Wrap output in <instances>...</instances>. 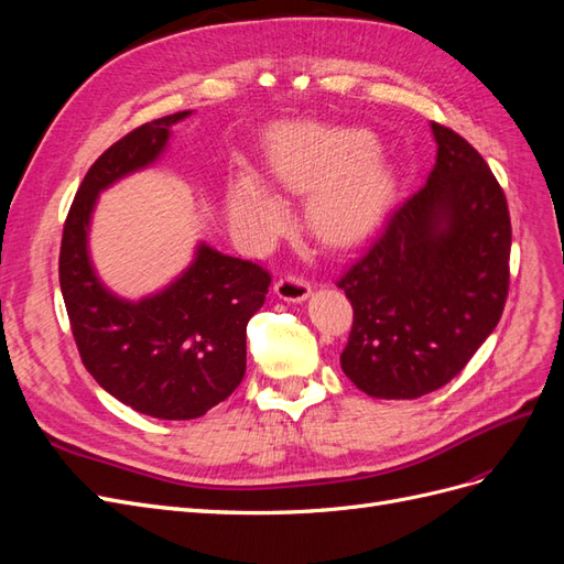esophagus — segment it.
Masks as SVG:
<instances>
[{
    "label": "esophagus",
    "mask_w": 564,
    "mask_h": 564,
    "mask_svg": "<svg viewBox=\"0 0 564 564\" xmlns=\"http://www.w3.org/2000/svg\"><path fill=\"white\" fill-rule=\"evenodd\" d=\"M275 294L284 301H305L311 296V282L296 275V272H284L282 278L275 280Z\"/></svg>",
    "instance_id": "34e87169"
}]
</instances>
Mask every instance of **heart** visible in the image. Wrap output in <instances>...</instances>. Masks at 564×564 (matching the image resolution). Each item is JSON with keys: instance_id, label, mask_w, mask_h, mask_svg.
Returning a JSON list of instances; mask_svg holds the SVG:
<instances>
[{"instance_id": "b5f03b06", "label": "heart", "mask_w": 564, "mask_h": 564, "mask_svg": "<svg viewBox=\"0 0 564 564\" xmlns=\"http://www.w3.org/2000/svg\"><path fill=\"white\" fill-rule=\"evenodd\" d=\"M371 139L362 131L336 127H301L284 133L272 148L270 169L294 193H311V230L327 245H346L360 235L383 195V169L367 155ZM230 224L245 240L261 245L282 226V207L253 174L230 183Z\"/></svg>"}]
</instances>
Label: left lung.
<instances>
[{"instance_id": "left-lung-1", "label": "left lung", "mask_w": 564, "mask_h": 564, "mask_svg": "<svg viewBox=\"0 0 564 564\" xmlns=\"http://www.w3.org/2000/svg\"><path fill=\"white\" fill-rule=\"evenodd\" d=\"M431 127L429 181L336 280L352 305L340 367L381 400H416L449 383L499 324L510 284L499 181L464 135Z\"/></svg>"}]
</instances>
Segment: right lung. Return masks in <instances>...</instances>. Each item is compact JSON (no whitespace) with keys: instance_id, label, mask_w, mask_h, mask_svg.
Instances as JSON below:
<instances>
[{"instance_id":"obj_1","label":"right lung","mask_w":564,"mask_h":564,"mask_svg":"<svg viewBox=\"0 0 564 564\" xmlns=\"http://www.w3.org/2000/svg\"><path fill=\"white\" fill-rule=\"evenodd\" d=\"M191 110L129 131L84 176L63 226L58 278L84 367L112 398L155 419H197L232 395L247 369V324L265 303L270 272L199 245L164 292L129 303L98 282L87 251L100 191L160 158Z\"/></svg>"}]
</instances>
